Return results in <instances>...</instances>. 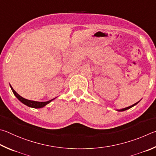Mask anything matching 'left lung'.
Returning <instances> with one entry per match:
<instances>
[{
    "label": "left lung",
    "mask_w": 156,
    "mask_h": 156,
    "mask_svg": "<svg viewBox=\"0 0 156 156\" xmlns=\"http://www.w3.org/2000/svg\"><path fill=\"white\" fill-rule=\"evenodd\" d=\"M139 102H140V101H139L138 102H137V103H134V104H133L132 105L129 106V107H127V108H122V109H121V110H117V111H119V112H122V111L127 110H128V109H129V108H132V107H133V106H134V105H136V104H138V103Z\"/></svg>",
    "instance_id": "left-lung-1"
}]
</instances>
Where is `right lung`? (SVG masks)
<instances>
[{"mask_svg":"<svg viewBox=\"0 0 156 156\" xmlns=\"http://www.w3.org/2000/svg\"><path fill=\"white\" fill-rule=\"evenodd\" d=\"M11 87V89H12V90L13 92V94L15 95L16 97V98L20 101V102H22L23 103V104L26 105L27 106H29L30 108H42L43 107H44L45 105H46L47 104H48L49 103H51L52 101L54 100L55 99H51L50 101H45V102H40V101H31V100H28V99H24V98L22 97L20 95H19L17 92H16L13 89V88L12 87V86L10 85Z\"/></svg>","mask_w":156,"mask_h":156,"instance_id":"1","label":"right lung"}]
</instances>
